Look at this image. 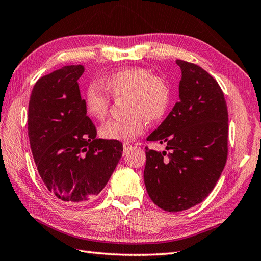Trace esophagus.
<instances>
[{"label":"esophagus","mask_w":261,"mask_h":261,"mask_svg":"<svg viewBox=\"0 0 261 261\" xmlns=\"http://www.w3.org/2000/svg\"><path fill=\"white\" fill-rule=\"evenodd\" d=\"M123 148H124V152L126 153V152H128V150L132 148V145H129V144H127V143H124L123 144Z\"/></svg>","instance_id":"obj_1"}]
</instances>
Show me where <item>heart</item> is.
I'll list each match as a JSON object with an SVG mask.
<instances>
[{"instance_id":"1","label":"heart","mask_w":261,"mask_h":261,"mask_svg":"<svg viewBox=\"0 0 261 261\" xmlns=\"http://www.w3.org/2000/svg\"><path fill=\"white\" fill-rule=\"evenodd\" d=\"M103 87L112 97L124 99L125 117L103 124L99 134L108 141L129 143L140 136L145 120L153 123L163 117L170 102V86L163 77L150 74L140 67L124 68L105 79ZM111 99L99 86L90 85L85 95L86 111L92 118L107 116Z\"/></svg>"}]
</instances>
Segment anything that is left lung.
Instances as JSON below:
<instances>
[{"instance_id":"obj_1","label":"left lung","mask_w":261,"mask_h":261,"mask_svg":"<svg viewBox=\"0 0 261 261\" xmlns=\"http://www.w3.org/2000/svg\"><path fill=\"white\" fill-rule=\"evenodd\" d=\"M182 78L178 101L149 142L166 150L146 147L144 182L150 200L169 212L201 203L224 169L228 156V109L217 80L201 67L176 60Z\"/></svg>"}]
</instances>
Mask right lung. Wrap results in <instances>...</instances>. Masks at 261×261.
<instances>
[{"instance_id":"obj_1","label":"right lung","mask_w":261,"mask_h":261,"mask_svg":"<svg viewBox=\"0 0 261 261\" xmlns=\"http://www.w3.org/2000/svg\"><path fill=\"white\" fill-rule=\"evenodd\" d=\"M83 65L66 66L40 78L29 101L28 130L45 187L67 204L95 200L123 154L118 141L97 138L87 116L78 79Z\"/></svg>"}]
</instances>
